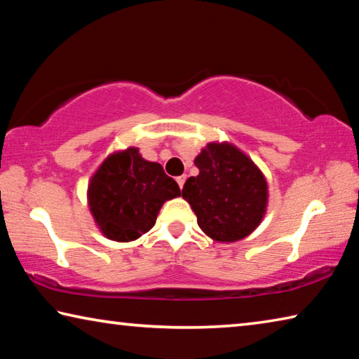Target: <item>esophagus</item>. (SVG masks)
<instances>
[{"mask_svg": "<svg viewBox=\"0 0 359 359\" xmlns=\"http://www.w3.org/2000/svg\"><path fill=\"white\" fill-rule=\"evenodd\" d=\"M175 180H177V184H179L180 188H184V184H185V180H187V175H180V177H177Z\"/></svg>", "mask_w": 359, "mask_h": 359, "instance_id": "34e87169", "label": "esophagus"}]
</instances>
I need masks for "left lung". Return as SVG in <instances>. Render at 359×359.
Wrapping results in <instances>:
<instances>
[{
	"instance_id": "obj_1",
	"label": "left lung",
	"mask_w": 359,
	"mask_h": 359,
	"mask_svg": "<svg viewBox=\"0 0 359 359\" xmlns=\"http://www.w3.org/2000/svg\"><path fill=\"white\" fill-rule=\"evenodd\" d=\"M199 169L190 177L182 198L188 201L205 234L218 242L247 238L263 220L267 182L244 151L228 142H210L196 158Z\"/></svg>"
}]
</instances>
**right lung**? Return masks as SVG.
<instances>
[{
	"mask_svg": "<svg viewBox=\"0 0 359 359\" xmlns=\"http://www.w3.org/2000/svg\"><path fill=\"white\" fill-rule=\"evenodd\" d=\"M180 188L158 163L130 147L109 155L88 185V205L102 234L117 242L141 238L154 228L161 205Z\"/></svg>",
	"mask_w": 359,
	"mask_h": 359,
	"instance_id": "1",
	"label": "right lung"
}]
</instances>
